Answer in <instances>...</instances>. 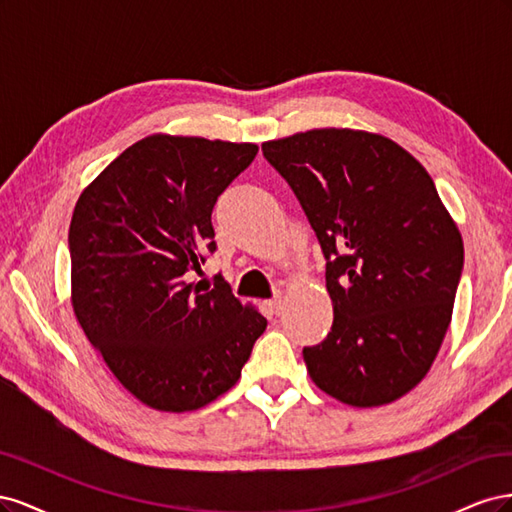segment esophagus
<instances>
[{
    "mask_svg": "<svg viewBox=\"0 0 512 512\" xmlns=\"http://www.w3.org/2000/svg\"><path fill=\"white\" fill-rule=\"evenodd\" d=\"M267 305H269V312H271V314H275V316L280 314V312H282V297H280V294H275L273 299H269Z\"/></svg>",
    "mask_w": 512,
    "mask_h": 512,
    "instance_id": "34e87169",
    "label": "esophagus"
}]
</instances>
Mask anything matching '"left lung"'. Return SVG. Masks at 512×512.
<instances>
[{
  "mask_svg": "<svg viewBox=\"0 0 512 512\" xmlns=\"http://www.w3.org/2000/svg\"><path fill=\"white\" fill-rule=\"evenodd\" d=\"M262 153L327 260L333 327L303 348L309 376L348 406L406 395L442 346L463 271V241L433 179L389 138L354 130H309Z\"/></svg>",
  "mask_w": 512,
  "mask_h": 512,
  "instance_id": "8db88e82",
  "label": "left lung"
}]
</instances>
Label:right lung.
Returning a JSON list of instances; mask_svg holds the SVG:
<instances>
[{
	"label": "right lung",
	"instance_id": "1",
	"mask_svg": "<svg viewBox=\"0 0 512 512\" xmlns=\"http://www.w3.org/2000/svg\"><path fill=\"white\" fill-rule=\"evenodd\" d=\"M256 145L147 136L81 194L68 232L72 307L108 369L143 404L198 410L241 376L267 318L218 273H190L218 250L211 211Z\"/></svg>",
	"mask_w": 512,
	"mask_h": 512
}]
</instances>
